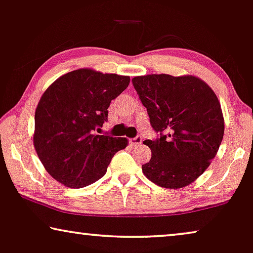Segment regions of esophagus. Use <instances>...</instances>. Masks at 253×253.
Segmentation results:
<instances>
[{
  "label": "esophagus",
  "mask_w": 253,
  "mask_h": 253,
  "mask_svg": "<svg viewBox=\"0 0 253 253\" xmlns=\"http://www.w3.org/2000/svg\"><path fill=\"white\" fill-rule=\"evenodd\" d=\"M142 137L141 136H136V137H134V138H130L129 139V143H130V145H133V146H137V145H139L142 143Z\"/></svg>",
  "instance_id": "obj_1"
}]
</instances>
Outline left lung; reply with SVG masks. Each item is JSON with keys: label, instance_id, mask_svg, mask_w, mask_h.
Segmentation results:
<instances>
[{"label": "left lung", "instance_id": "8db88e82", "mask_svg": "<svg viewBox=\"0 0 253 253\" xmlns=\"http://www.w3.org/2000/svg\"><path fill=\"white\" fill-rule=\"evenodd\" d=\"M160 137L144 144L151 159L142 166L151 182L165 188L190 185L207 170L223 141L219 100L205 81L192 75H145L131 79Z\"/></svg>", "mask_w": 253, "mask_h": 253}]
</instances>
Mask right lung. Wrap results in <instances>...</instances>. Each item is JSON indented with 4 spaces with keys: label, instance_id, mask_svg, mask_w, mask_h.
Here are the masks:
<instances>
[{
    "label": "right lung",
    "instance_id": "obj_1",
    "mask_svg": "<svg viewBox=\"0 0 253 253\" xmlns=\"http://www.w3.org/2000/svg\"><path fill=\"white\" fill-rule=\"evenodd\" d=\"M129 76L83 68L62 75L41 96L33 135L45 170L67 187L95 183L112 157L128 145L126 137L97 135L108 119L111 100L129 84Z\"/></svg>",
    "mask_w": 253,
    "mask_h": 253
}]
</instances>
